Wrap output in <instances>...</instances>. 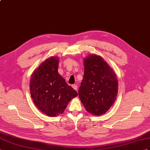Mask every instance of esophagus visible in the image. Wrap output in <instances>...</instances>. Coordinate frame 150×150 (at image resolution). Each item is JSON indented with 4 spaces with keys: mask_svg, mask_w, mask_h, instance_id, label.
<instances>
[{
    "mask_svg": "<svg viewBox=\"0 0 150 150\" xmlns=\"http://www.w3.org/2000/svg\"><path fill=\"white\" fill-rule=\"evenodd\" d=\"M72 87L74 88V89H75V90H76V91H77V89H78V86H76V85H72Z\"/></svg>",
    "mask_w": 150,
    "mask_h": 150,
    "instance_id": "1",
    "label": "esophagus"
}]
</instances>
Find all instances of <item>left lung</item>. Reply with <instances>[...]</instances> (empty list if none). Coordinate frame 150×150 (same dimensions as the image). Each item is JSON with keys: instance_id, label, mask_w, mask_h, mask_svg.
Returning <instances> with one entry per match:
<instances>
[{"instance_id": "8db88e82", "label": "left lung", "mask_w": 150, "mask_h": 150, "mask_svg": "<svg viewBox=\"0 0 150 150\" xmlns=\"http://www.w3.org/2000/svg\"><path fill=\"white\" fill-rule=\"evenodd\" d=\"M84 75L79 96L87 112L101 115L109 110L118 94L116 74L102 57L92 54L84 58Z\"/></svg>"}]
</instances>
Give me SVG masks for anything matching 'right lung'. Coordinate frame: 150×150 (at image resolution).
<instances>
[{"label": "right lung", "mask_w": 150, "mask_h": 150, "mask_svg": "<svg viewBox=\"0 0 150 150\" xmlns=\"http://www.w3.org/2000/svg\"><path fill=\"white\" fill-rule=\"evenodd\" d=\"M58 64L59 57H49L33 71L30 82L34 104L49 117L63 113L68 103L78 96L59 74Z\"/></svg>", "instance_id": "1"}]
</instances>
